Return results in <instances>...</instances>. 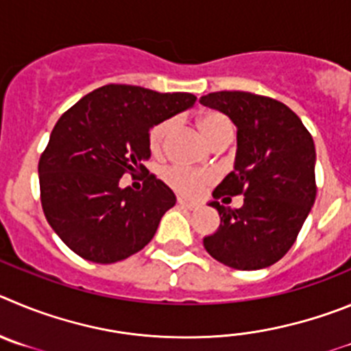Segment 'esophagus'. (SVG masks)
Here are the masks:
<instances>
[{
    "mask_svg": "<svg viewBox=\"0 0 351 351\" xmlns=\"http://www.w3.org/2000/svg\"><path fill=\"white\" fill-rule=\"evenodd\" d=\"M176 204H178L180 208H187V210H195V208L199 206L197 203H192V201H187V199L183 197L176 199Z\"/></svg>",
    "mask_w": 351,
    "mask_h": 351,
    "instance_id": "obj_1",
    "label": "esophagus"
}]
</instances>
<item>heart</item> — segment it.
<instances>
[{"label": "heart", "instance_id": "1", "mask_svg": "<svg viewBox=\"0 0 351 351\" xmlns=\"http://www.w3.org/2000/svg\"><path fill=\"white\" fill-rule=\"evenodd\" d=\"M195 122H197V128L201 129L204 138L213 147L223 140H232V136H234V125H232L229 117L220 112H215V110L203 112ZM173 129H175V121L164 119L148 131V150L154 157H160L166 152ZM162 180L169 189H173L178 194L185 195V197H195L217 180V173L213 169H194L175 164V166H168V168L162 169Z\"/></svg>", "mask_w": 351, "mask_h": 351}]
</instances>
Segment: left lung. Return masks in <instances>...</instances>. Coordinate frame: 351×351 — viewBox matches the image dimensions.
I'll list each match as a JSON object with an SVG mask.
<instances>
[{
    "mask_svg": "<svg viewBox=\"0 0 351 351\" xmlns=\"http://www.w3.org/2000/svg\"><path fill=\"white\" fill-rule=\"evenodd\" d=\"M238 128L234 171L215 199L245 195L241 208L210 203L220 215L217 232L203 239L208 254L239 271L273 266L298 239L317 197L315 143L295 113L273 97L220 90L201 97Z\"/></svg>",
    "mask_w": 351,
    "mask_h": 351,
    "instance_id": "1",
    "label": "left lung"
}]
</instances>
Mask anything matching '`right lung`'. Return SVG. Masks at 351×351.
I'll use <instances>...</instances> for the list:
<instances>
[{
	"instance_id": "1",
	"label": "right lung",
	"mask_w": 351,
	"mask_h": 351,
	"mask_svg": "<svg viewBox=\"0 0 351 351\" xmlns=\"http://www.w3.org/2000/svg\"><path fill=\"white\" fill-rule=\"evenodd\" d=\"M195 99L110 84L62 113L38 162L40 199L47 222L75 254L113 264L150 243L175 194L156 175H147L140 192L119 182L125 173H147L148 131Z\"/></svg>"
}]
</instances>
